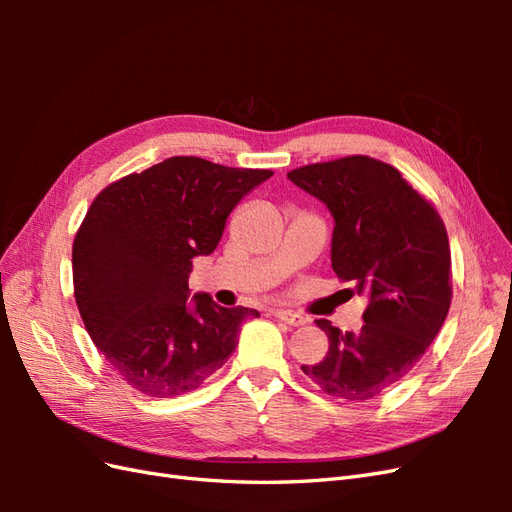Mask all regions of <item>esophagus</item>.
Segmentation results:
<instances>
[{
    "mask_svg": "<svg viewBox=\"0 0 512 512\" xmlns=\"http://www.w3.org/2000/svg\"><path fill=\"white\" fill-rule=\"evenodd\" d=\"M275 316L284 320L286 324H290V327H303V324L307 322V318L299 312H292V309H280V312H275Z\"/></svg>",
    "mask_w": 512,
    "mask_h": 512,
    "instance_id": "obj_1",
    "label": "esophagus"
}]
</instances>
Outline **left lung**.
Here are the masks:
<instances>
[{
    "mask_svg": "<svg viewBox=\"0 0 512 512\" xmlns=\"http://www.w3.org/2000/svg\"><path fill=\"white\" fill-rule=\"evenodd\" d=\"M288 179L329 207L333 271L369 299L359 333L316 320L329 350L301 369L331 397L374 399L421 361L451 307L444 222L397 168L369 156L307 164Z\"/></svg>",
    "mask_w": 512,
    "mask_h": 512,
    "instance_id": "obj_1",
    "label": "left lung"
}]
</instances>
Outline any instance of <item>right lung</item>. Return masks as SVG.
Segmentation results:
<instances>
[{"label":"right lung","instance_id":"add662e5","mask_svg":"<svg viewBox=\"0 0 512 512\" xmlns=\"http://www.w3.org/2000/svg\"><path fill=\"white\" fill-rule=\"evenodd\" d=\"M273 173L175 156L106 185L72 245L74 299L115 374L149 397L198 389L237 346L250 307L190 297L196 256L218 247L230 211Z\"/></svg>","mask_w":512,"mask_h":512}]
</instances>
